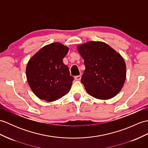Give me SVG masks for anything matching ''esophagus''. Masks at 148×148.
Returning a JSON list of instances; mask_svg holds the SVG:
<instances>
[{
    "instance_id": "esophagus-1",
    "label": "esophagus",
    "mask_w": 148,
    "mask_h": 148,
    "mask_svg": "<svg viewBox=\"0 0 148 148\" xmlns=\"http://www.w3.org/2000/svg\"><path fill=\"white\" fill-rule=\"evenodd\" d=\"M81 76L80 75H76V76L74 77L75 79L77 80V81H79L81 79Z\"/></svg>"
}]
</instances>
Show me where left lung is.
I'll return each instance as SVG.
<instances>
[{
	"instance_id": "1",
	"label": "left lung",
	"mask_w": 148,
	"mask_h": 148,
	"mask_svg": "<svg viewBox=\"0 0 148 148\" xmlns=\"http://www.w3.org/2000/svg\"><path fill=\"white\" fill-rule=\"evenodd\" d=\"M85 70L81 82L92 97L110 99L121 91L126 78L125 61L108 45L89 42L77 47Z\"/></svg>"
}]
</instances>
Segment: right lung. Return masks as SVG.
Segmentation results:
<instances>
[{
    "instance_id": "obj_1",
    "label": "right lung",
    "mask_w": 148,
    "mask_h": 148,
    "mask_svg": "<svg viewBox=\"0 0 148 148\" xmlns=\"http://www.w3.org/2000/svg\"><path fill=\"white\" fill-rule=\"evenodd\" d=\"M69 49L60 43L43 47L26 66L27 81L38 98L47 101L60 99L71 90L74 77L63 58Z\"/></svg>"
}]
</instances>
